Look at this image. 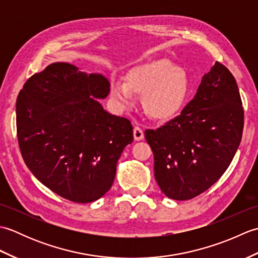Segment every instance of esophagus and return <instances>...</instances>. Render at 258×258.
<instances>
[{"label":"esophagus","instance_id":"esophagus-1","mask_svg":"<svg viewBox=\"0 0 258 258\" xmlns=\"http://www.w3.org/2000/svg\"><path fill=\"white\" fill-rule=\"evenodd\" d=\"M133 135H134V140H135V141L143 140V138H144L143 130H142L141 127H139V126H135L134 131H133Z\"/></svg>","mask_w":258,"mask_h":258}]
</instances>
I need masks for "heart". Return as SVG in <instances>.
I'll return each mask as SVG.
<instances>
[{
	"label": "heart",
	"instance_id": "obj_1",
	"mask_svg": "<svg viewBox=\"0 0 258 258\" xmlns=\"http://www.w3.org/2000/svg\"><path fill=\"white\" fill-rule=\"evenodd\" d=\"M188 92L185 71L164 59H157L132 69L126 75V83L113 81L109 96L119 107L134 104V93L143 96V107L149 116L167 119L176 114Z\"/></svg>",
	"mask_w": 258,
	"mask_h": 258
}]
</instances>
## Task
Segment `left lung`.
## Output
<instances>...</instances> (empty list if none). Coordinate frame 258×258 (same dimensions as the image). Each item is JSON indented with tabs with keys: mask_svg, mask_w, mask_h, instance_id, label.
Masks as SVG:
<instances>
[{
	"mask_svg": "<svg viewBox=\"0 0 258 258\" xmlns=\"http://www.w3.org/2000/svg\"><path fill=\"white\" fill-rule=\"evenodd\" d=\"M244 127V109L233 74L216 62L178 116L146 130L162 191L176 201L194 199L225 173Z\"/></svg>",
	"mask_w": 258,
	"mask_h": 258,
	"instance_id": "8db88e82",
	"label": "left lung"
}]
</instances>
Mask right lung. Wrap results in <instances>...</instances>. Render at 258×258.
<instances>
[{
    "label": "right lung",
    "mask_w": 258,
    "mask_h": 258,
    "mask_svg": "<svg viewBox=\"0 0 258 258\" xmlns=\"http://www.w3.org/2000/svg\"><path fill=\"white\" fill-rule=\"evenodd\" d=\"M109 82L70 63L32 75L16 100L22 157L40 182L63 199L91 203L111 188L116 164L133 142L127 118L109 114Z\"/></svg>",
    "instance_id": "obj_1"
}]
</instances>
